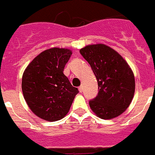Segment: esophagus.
Returning <instances> with one entry per match:
<instances>
[{"label":"esophagus","mask_w":155,"mask_h":155,"mask_svg":"<svg viewBox=\"0 0 155 155\" xmlns=\"http://www.w3.org/2000/svg\"><path fill=\"white\" fill-rule=\"evenodd\" d=\"M78 90H79V91L81 92H81L83 91V86H82V85H81L80 87H78Z\"/></svg>","instance_id":"obj_1"}]
</instances>
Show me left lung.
Returning <instances> with one entry per match:
<instances>
[{
    "mask_svg": "<svg viewBox=\"0 0 155 155\" xmlns=\"http://www.w3.org/2000/svg\"><path fill=\"white\" fill-rule=\"evenodd\" d=\"M91 65L98 84V94L89 101L94 113L102 119L114 118L124 113L134 97V73L116 51L103 44L80 50Z\"/></svg>",
    "mask_w": 155,
    "mask_h": 155,
    "instance_id": "left-lung-1",
    "label": "left lung"
}]
</instances>
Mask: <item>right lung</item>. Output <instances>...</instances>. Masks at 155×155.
I'll use <instances>...</instances> for the list:
<instances>
[{
    "instance_id": "obj_1",
    "label": "right lung",
    "mask_w": 155,
    "mask_h": 155,
    "mask_svg": "<svg viewBox=\"0 0 155 155\" xmlns=\"http://www.w3.org/2000/svg\"><path fill=\"white\" fill-rule=\"evenodd\" d=\"M72 52L65 48L44 51L28 64L22 77V91L35 115L56 121L68 113L78 89L64 74Z\"/></svg>"
}]
</instances>
